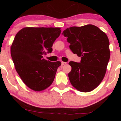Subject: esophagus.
<instances>
[{
  "instance_id": "34e87169",
  "label": "esophagus",
  "mask_w": 121,
  "mask_h": 121,
  "mask_svg": "<svg viewBox=\"0 0 121 121\" xmlns=\"http://www.w3.org/2000/svg\"><path fill=\"white\" fill-rule=\"evenodd\" d=\"M66 64V62H61V65H62V66H63V65H65Z\"/></svg>"
}]
</instances>
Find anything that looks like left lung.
<instances>
[{
  "mask_svg": "<svg viewBox=\"0 0 121 121\" xmlns=\"http://www.w3.org/2000/svg\"><path fill=\"white\" fill-rule=\"evenodd\" d=\"M62 34L70 43L74 54L81 57L80 62L70 61L68 77L72 85L81 92H89L100 84L106 72L110 51L108 36L91 24L66 28Z\"/></svg>",
  "mask_w": 121,
  "mask_h": 121,
  "instance_id": "1",
  "label": "left lung"
}]
</instances>
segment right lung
Wrapping results in <instances>:
<instances>
[{"instance_id":"obj_1","label":"right lung","mask_w":121,"mask_h":121,"mask_svg":"<svg viewBox=\"0 0 121 121\" xmlns=\"http://www.w3.org/2000/svg\"><path fill=\"white\" fill-rule=\"evenodd\" d=\"M61 30L60 28L25 27L15 36L11 55L15 69L30 89L40 91L51 85L60 61L51 62L43 55L52 51V45Z\"/></svg>"}]
</instances>
